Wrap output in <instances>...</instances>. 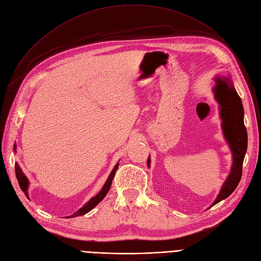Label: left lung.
I'll return each mask as SVG.
<instances>
[{
    "label": "left lung",
    "instance_id": "1",
    "mask_svg": "<svg viewBox=\"0 0 261 261\" xmlns=\"http://www.w3.org/2000/svg\"><path fill=\"white\" fill-rule=\"evenodd\" d=\"M216 82L215 96L221 106L222 128L231 149L234 161L230 173L213 205L226 199L238 186L242 175L244 155L248 148V133L243 122V107L239 95L228 78L217 77ZM148 166H150V159H148Z\"/></svg>",
    "mask_w": 261,
    "mask_h": 261
}]
</instances>
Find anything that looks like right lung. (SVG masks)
<instances>
[{"label":"right lung","mask_w":261,"mask_h":261,"mask_svg":"<svg viewBox=\"0 0 261 261\" xmlns=\"http://www.w3.org/2000/svg\"><path fill=\"white\" fill-rule=\"evenodd\" d=\"M15 149H16V146H15ZM118 165H119V164L117 163L116 165H115V167L113 168L112 172L110 173V175H109V177H108V180H107V182L105 183L102 189L99 191V194H97L94 198H92V199L85 205L84 207H81V208H80L79 211H77L75 214L71 215L70 217H67V218H74V217H77V216L86 215V214L89 213L91 210H93V208L96 206V205H97V204L106 197V195L108 194V191L110 190V187H111V184H112V181H113V179H114L115 172H116V170H117V168H118ZM15 169H16V175H17V179H18L20 188L24 191L25 195H27V187H29V180H27V177L24 175V173H23L22 170L20 169L18 164H16Z\"/></svg>","instance_id":"obj_1"}]
</instances>
